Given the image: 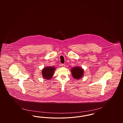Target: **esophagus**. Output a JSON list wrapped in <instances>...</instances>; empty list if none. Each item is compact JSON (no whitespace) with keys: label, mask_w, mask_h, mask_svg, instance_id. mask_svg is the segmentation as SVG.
<instances>
[{"label":"esophagus","mask_w":123,"mask_h":123,"mask_svg":"<svg viewBox=\"0 0 123 123\" xmlns=\"http://www.w3.org/2000/svg\"><path fill=\"white\" fill-rule=\"evenodd\" d=\"M61 66H62V67H64V66H65V64H61Z\"/></svg>","instance_id":"34e87169"}]
</instances>
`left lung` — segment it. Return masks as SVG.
Returning a JSON list of instances; mask_svg holds the SVG:
<instances>
[{
    "label": "left lung",
    "mask_w": 123,
    "mask_h": 123,
    "mask_svg": "<svg viewBox=\"0 0 123 123\" xmlns=\"http://www.w3.org/2000/svg\"><path fill=\"white\" fill-rule=\"evenodd\" d=\"M72 75L74 78L79 79L83 76L84 70L83 69L78 66L73 67L71 70Z\"/></svg>",
    "instance_id": "left-lung-1"
}]
</instances>
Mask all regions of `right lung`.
<instances>
[{
	"mask_svg": "<svg viewBox=\"0 0 123 123\" xmlns=\"http://www.w3.org/2000/svg\"><path fill=\"white\" fill-rule=\"evenodd\" d=\"M55 67L52 66H48L44 67L42 70V75L45 79L50 80L52 78Z\"/></svg>",
	"mask_w": 123,
	"mask_h": 123,
	"instance_id": "add662e5",
	"label": "right lung"
}]
</instances>
